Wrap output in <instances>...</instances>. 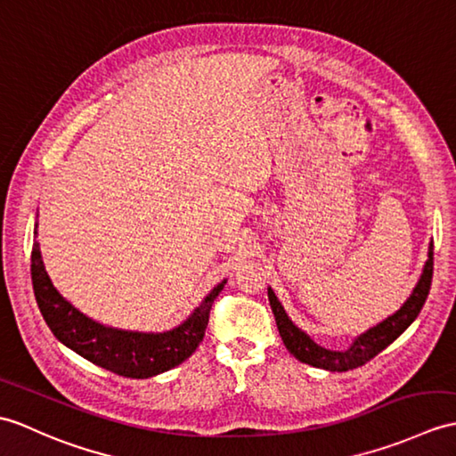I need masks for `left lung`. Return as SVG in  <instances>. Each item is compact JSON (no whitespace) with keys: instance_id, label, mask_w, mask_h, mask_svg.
<instances>
[{"instance_id":"1","label":"left lung","mask_w":456,"mask_h":456,"mask_svg":"<svg viewBox=\"0 0 456 456\" xmlns=\"http://www.w3.org/2000/svg\"><path fill=\"white\" fill-rule=\"evenodd\" d=\"M431 278H433V245H429V258L426 262V266H423L421 278L416 285L414 293L410 295V299L402 305V309L396 311L393 316H388L387 321H383L375 328H371V330H367L365 334L359 336L352 344V347L346 349V352H330V349L314 344L309 336L301 332L299 328L289 321V316L285 314L281 303L276 297V293H273L270 288H268V299H270L272 313L276 316L280 336L285 347H288V352L295 359H299L301 363L326 369V371L342 373L371 362L375 355H379L385 347L393 344L396 338L416 321V316L419 314L421 306L429 295Z\"/></svg>"}]
</instances>
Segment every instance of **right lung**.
Masks as SVG:
<instances>
[{"label":"right lung","mask_w":456,"mask_h":456,"mask_svg":"<svg viewBox=\"0 0 456 456\" xmlns=\"http://www.w3.org/2000/svg\"><path fill=\"white\" fill-rule=\"evenodd\" d=\"M30 278L38 309L52 334L91 363L130 379L165 373L192 355L206 336L211 305L225 285L221 281L190 319L173 330L143 334L102 326L63 299L48 278L37 240L30 254Z\"/></svg>","instance_id":"right-lung-1"}]
</instances>
